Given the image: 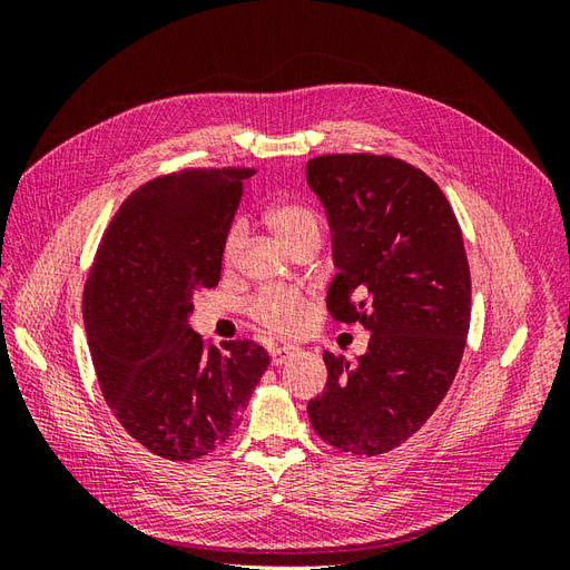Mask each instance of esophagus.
I'll use <instances>...</instances> for the list:
<instances>
[{
    "label": "esophagus",
    "instance_id": "obj_1",
    "mask_svg": "<svg viewBox=\"0 0 570 570\" xmlns=\"http://www.w3.org/2000/svg\"><path fill=\"white\" fill-rule=\"evenodd\" d=\"M297 352H299V347H295V344H281V347H275L271 352V364L273 366H283L285 361H289Z\"/></svg>",
    "mask_w": 570,
    "mask_h": 570
}]
</instances>
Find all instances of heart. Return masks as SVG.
<instances>
[{
	"label": "heart",
	"instance_id": "1",
	"mask_svg": "<svg viewBox=\"0 0 570 570\" xmlns=\"http://www.w3.org/2000/svg\"><path fill=\"white\" fill-rule=\"evenodd\" d=\"M266 223L285 239L289 249L302 243H318L321 239V218L314 206L299 199H287L273 204L266 212ZM245 243V226L233 223V228L223 243V258L233 262L239 247ZM252 316L275 333H297L306 323V299L297 289H264L252 304Z\"/></svg>",
	"mask_w": 570,
	"mask_h": 570
}]
</instances>
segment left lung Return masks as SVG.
Wrapping results in <instances>:
<instances>
[{"instance_id":"left-lung-1","label":"left lung","mask_w":570,"mask_h":570,"mask_svg":"<svg viewBox=\"0 0 570 570\" xmlns=\"http://www.w3.org/2000/svg\"><path fill=\"white\" fill-rule=\"evenodd\" d=\"M306 183L333 233L327 312L371 331L354 366L323 354L327 383L308 419L337 450L377 456L421 430L454 383L471 325L461 228L438 183L402 159L325 154Z\"/></svg>"}]
</instances>
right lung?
Masks as SVG:
<instances>
[{
    "label": "right lung",
    "mask_w": 570,
    "mask_h": 570,
    "mask_svg": "<svg viewBox=\"0 0 570 570\" xmlns=\"http://www.w3.org/2000/svg\"><path fill=\"white\" fill-rule=\"evenodd\" d=\"M254 168L154 178L118 206L97 247L82 321L116 419L151 454L193 461L226 442L271 358L252 340L204 344L187 325L220 281L223 243Z\"/></svg>",
    "instance_id": "1"
}]
</instances>
